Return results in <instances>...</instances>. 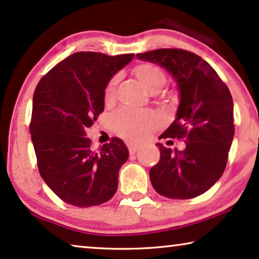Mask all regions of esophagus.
Instances as JSON below:
<instances>
[{
    "label": "esophagus",
    "mask_w": 259,
    "mask_h": 259,
    "mask_svg": "<svg viewBox=\"0 0 259 259\" xmlns=\"http://www.w3.org/2000/svg\"><path fill=\"white\" fill-rule=\"evenodd\" d=\"M127 147H128V151L131 154H136L138 152V149L140 148V146L137 145V144H132V142H130V144H127Z\"/></svg>",
    "instance_id": "obj_1"
}]
</instances>
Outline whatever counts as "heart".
Wrapping results in <instances>:
<instances>
[{"label":"heart","instance_id":"obj_1","mask_svg":"<svg viewBox=\"0 0 259 259\" xmlns=\"http://www.w3.org/2000/svg\"><path fill=\"white\" fill-rule=\"evenodd\" d=\"M134 74L151 93L159 92L166 85V74L159 66L151 63L139 64L133 70ZM117 79L112 78L104 91V99L110 103L114 98ZM111 123L114 132L130 141H138L147 137L160 123L159 115L146 110H133L122 107L115 111L111 117Z\"/></svg>","mask_w":259,"mask_h":259}]
</instances>
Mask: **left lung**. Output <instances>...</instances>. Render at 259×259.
Instances as JSON below:
<instances>
[{"label":"left lung","mask_w":259,"mask_h":259,"mask_svg":"<svg viewBox=\"0 0 259 259\" xmlns=\"http://www.w3.org/2000/svg\"><path fill=\"white\" fill-rule=\"evenodd\" d=\"M137 58L163 67L176 81V118L160 138L186 142L182 152L157 142L160 160L149 170L152 186L168 198L196 197L210 189L226 169L235 133L229 89L204 59L190 51L159 49Z\"/></svg>","instance_id":"1"}]
</instances>
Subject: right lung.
<instances>
[{"instance_id":"obj_1","label":"right lung","mask_w":259,"mask_h":259,"mask_svg":"<svg viewBox=\"0 0 259 259\" xmlns=\"http://www.w3.org/2000/svg\"><path fill=\"white\" fill-rule=\"evenodd\" d=\"M134 54L76 52L39 80L32 98L30 134L39 174L52 192L74 207H92L113 197L128 159L119 138L92 151L86 128L104 111V91Z\"/></svg>"}]
</instances>
